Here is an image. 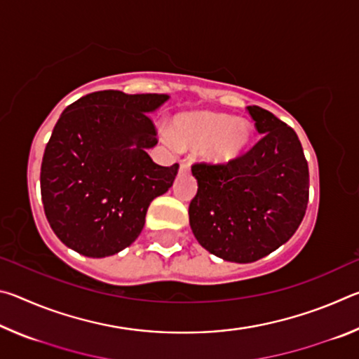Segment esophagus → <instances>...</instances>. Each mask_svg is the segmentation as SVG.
<instances>
[{"label": "esophagus", "mask_w": 359, "mask_h": 359, "mask_svg": "<svg viewBox=\"0 0 359 359\" xmlns=\"http://www.w3.org/2000/svg\"><path fill=\"white\" fill-rule=\"evenodd\" d=\"M188 169H190V163H188L187 160H182L180 161V166H179V171L180 172H187Z\"/></svg>", "instance_id": "obj_1"}]
</instances>
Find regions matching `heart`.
I'll use <instances>...</instances> for the list:
<instances>
[{"label":"heart","mask_w":359,"mask_h":359,"mask_svg":"<svg viewBox=\"0 0 359 359\" xmlns=\"http://www.w3.org/2000/svg\"><path fill=\"white\" fill-rule=\"evenodd\" d=\"M171 137L180 149L204 147L205 160L226 165L244 154L252 139V126L247 120L226 114H187L174 120Z\"/></svg>","instance_id":"1"}]
</instances>
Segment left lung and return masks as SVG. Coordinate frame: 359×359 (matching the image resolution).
<instances>
[{"instance_id": "obj_1", "label": "left lung", "mask_w": 359, "mask_h": 359, "mask_svg": "<svg viewBox=\"0 0 359 359\" xmlns=\"http://www.w3.org/2000/svg\"><path fill=\"white\" fill-rule=\"evenodd\" d=\"M259 141L226 165L194 163L198 193L190 226L205 250L253 263L299 228L309 203V166L294 130L258 106L247 107Z\"/></svg>"}]
</instances>
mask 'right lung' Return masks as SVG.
Segmentation results:
<instances>
[{"mask_svg":"<svg viewBox=\"0 0 359 359\" xmlns=\"http://www.w3.org/2000/svg\"><path fill=\"white\" fill-rule=\"evenodd\" d=\"M168 95L102 90L60 115L41 165L48 224L66 247L90 258L123 250L141 234L156 196L172 187L179 165L160 166L150 115Z\"/></svg>","mask_w":359,"mask_h":359,"instance_id":"add662e5","label":"right lung"}]
</instances>
